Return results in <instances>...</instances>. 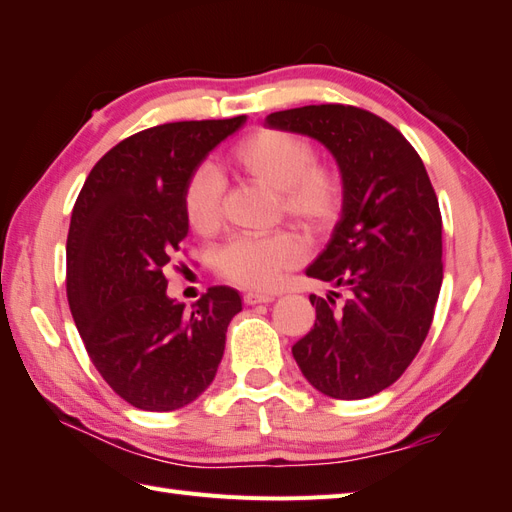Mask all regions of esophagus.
I'll return each instance as SVG.
<instances>
[{
  "label": "esophagus",
  "instance_id": "1",
  "mask_svg": "<svg viewBox=\"0 0 512 512\" xmlns=\"http://www.w3.org/2000/svg\"><path fill=\"white\" fill-rule=\"evenodd\" d=\"M271 300H274V295L258 293V291H247V293L243 295V302H245V304H265V302H271Z\"/></svg>",
  "mask_w": 512,
  "mask_h": 512
}]
</instances>
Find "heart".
<instances>
[{
	"mask_svg": "<svg viewBox=\"0 0 512 512\" xmlns=\"http://www.w3.org/2000/svg\"><path fill=\"white\" fill-rule=\"evenodd\" d=\"M238 175L276 192L278 214L304 232L320 234L339 217L346 197L344 173L335 162L315 157L304 135L260 127L238 140L230 153ZM181 208L188 225L201 236L219 232L223 219V177L208 164L192 168ZM304 258L302 238L291 230L267 236H238L217 256L219 276L245 289H271L285 271Z\"/></svg>",
	"mask_w": 512,
	"mask_h": 512,
	"instance_id": "1",
	"label": "heart"
}]
</instances>
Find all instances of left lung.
<instances>
[{"label": "left lung", "mask_w": 512, "mask_h": 512, "mask_svg": "<svg viewBox=\"0 0 512 512\" xmlns=\"http://www.w3.org/2000/svg\"><path fill=\"white\" fill-rule=\"evenodd\" d=\"M267 124L320 140L346 181L342 219L306 276L335 282L348 298L337 306L311 295L315 324L291 352L315 390L368 399L407 370L434 320L442 285L434 186L403 133L366 109L306 105L269 113Z\"/></svg>", "instance_id": "obj_1"}]
</instances>
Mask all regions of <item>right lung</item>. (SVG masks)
I'll return each mask as SVG.
<instances>
[{"mask_svg":"<svg viewBox=\"0 0 512 512\" xmlns=\"http://www.w3.org/2000/svg\"><path fill=\"white\" fill-rule=\"evenodd\" d=\"M245 116L168 122L100 157L67 234V302L89 359L138 410L173 412L212 383L241 295L212 287L184 311L164 269L188 234L181 192L192 168Z\"/></svg>","mask_w":512,"mask_h":512,"instance_id":"add662e5","label":"right lung"}]
</instances>
